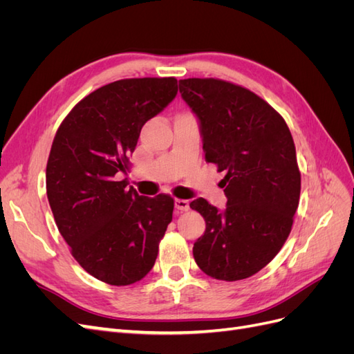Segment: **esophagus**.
Listing matches in <instances>:
<instances>
[{
    "mask_svg": "<svg viewBox=\"0 0 354 354\" xmlns=\"http://www.w3.org/2000/svg\"><path fill=\"white\" fill-rule=\"evenodd\" d=\"M174 203H176V208L178 211H181V212L189 211V202L186 199H176Z\"/></svg>",
    "mask_w": 354,
    "mask_h": 354,
    "instance_id": "esophagus-1",
    "label": "esophagus"
}]
</instances>
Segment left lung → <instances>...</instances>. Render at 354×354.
Masks as SVG:
<instances>
[{
  "mask_svg": "<svg viewBox=\"0 0 354 354\" xmlns=\"http://www.w3.org/2000/svg\"><path fill=\"white\" fill-rule=\"evenodd\" d=\"M181 97L201 122L205 160L226 171L227 207L190 202L207 223L194 245L199 269L234 282L259 273L281 251L298 208L299 174L291 131L260 95L217 78H187Z\"/></svg>",
  "mask_w": 354,
  "mask_h": 354,
  "instance_id": "1",
  "label": "left lung"
}]
</instances>
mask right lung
<instances>
[{"instance_id":"obj_1","label":"right lung","mask_w":354,"mask_h":354,"mask_svg":"<svg viewBox=\"0 0 354 354\" xmlns=\"http://www.w3.org/2000/svg\"><path fill=\"white\" fill-rule=\"evenodd\" d=\"M176 94L174 77L106 84L73 106L53 140L46 183L56 226L73 259L104 283L142 281L173 220V198L140 196L116 174L130 169L142 127Z\"/></svg>"}]
</instances>
